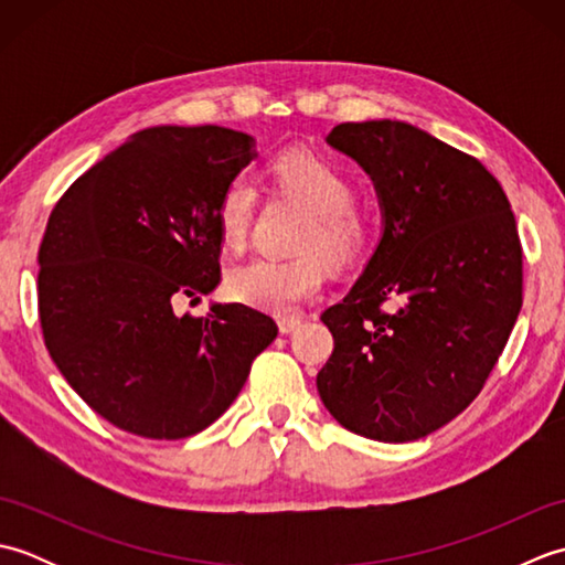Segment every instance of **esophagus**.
I'll use <instances>...</instances> for the list:
<instances>
[{"label": "esophagus", "mask_w": 565, "mask_h": 565, "mask_svg": "<svg viewBox=\"0 0 565 565\" xmlns=\"http://www.w3.org/2000/svg\"><path fill=\"white\" fill-rule=\"evenodd\" d=\"M301 318H279V332L281 334H291L294 330L301 328Z\"/></svg>", "instance_id": "1"}]
</instances>
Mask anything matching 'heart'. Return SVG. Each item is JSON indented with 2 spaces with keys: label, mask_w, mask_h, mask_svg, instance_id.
Instances as JSON below:
<instances>
[{
  "label": "heart",
  "mask_w": 565,
  "mask_h": 565,
  "mask_svg": "<svg viewBox=\"0 0 565 565\" xmlns=\"http://www.w3.org/2000/svg\"><path fill=\"white\" fill-rule=\"evenodd\" d=\"M267 179L276 194L291 196L310 211L296 249L301 257H257L225 276V291L237 303L274 316H291L316 298L326 281V262L350 267L374 243V225L354 206L356 186L340 164L310 150H286L271 160ZM257 213V189L247 177L225 184L215 203V225L227 249L247 243Z\"/></svg>",
  "instance_id": "obj_1"
}]
</instances>
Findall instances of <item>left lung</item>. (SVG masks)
I'll use <instances>...</instances> for the list:
<instances>
[{
  "label": "left lung",
  "instance_id": "obj_1",
  "mask_svg": "<svg viewBox=\"0 0 565 565\" xmlns=\"http://www.w3.org/2000/svg\"><path fill=\"white\" fill-rule=\"evenodd\" d=\"M328 146L374 182L381 239L342 303L320 320L334 352L318 374L354 435L415 441L481 393L522 308V245L498 179L405 121L340 124ZM396 310L383 315L380 303Z\"/></svg>",
  "mask_w": 565,
  "mask_h": 565
}]
</instances>
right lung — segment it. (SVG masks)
<instances>
[{
    "label": "right lung",
    "instance_id": "add662e5",
    "mask_svg": "<svg viewBox=\"0 0 565 565\" xmlns=\"http://www.w3.org/2000/svg\"><path fill=\"white\" fill-rule=\"evenodd\" d=\"M257 158L223 126L130 136L55 203L39 252V313L60 374L94 413L148 439L218 419L276 322L243 303L179 316L221 284L215 203Z\"/></svg>",
    "mask_w": 565,
    "mask_h": 565
}]
</instances>
